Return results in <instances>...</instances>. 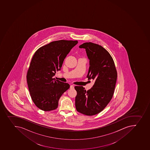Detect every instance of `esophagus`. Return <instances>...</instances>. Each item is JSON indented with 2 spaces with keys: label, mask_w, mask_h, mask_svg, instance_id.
Returning <instances> with one entry per match:
<instances>
[{
  "label": "esophagus",
  "mask_w": 150,
  "mask_h": 150,
  "mask_svg": "<svg viewBox=\"0 0 150 150\" xmlns=\"http://www.w3.org/2000/svg\"><path fill=\"white\" fill-rule=\"evenodd\" d=\"M70 88L71 89H74V86L73 85H71Z\"/></svg>",
  "instance_id": "esophagus-1"
}]
</instances>
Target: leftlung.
Wrapping results in <instances>:
<instances>
[{
    "mask_svg": "<svg viewBox=\"0 0 150 150\" xmlns=\"http://www.w3.org/2000/svg\"><path fill=\"white\" fill-rule=\"evenodd\" d=\"M79 47L85 49L89 59L86 77L95 83L88 91L83 86H74L77 92L76 109L83 115L91 116L103 111L112 98L117 74L112 57L102 46L86 42Z\"/></svg>",
    "mask_w": 150,
    "mask_h": 150,
    "instance_id": "left-lung-1",
    "label": "left lung"
}]
</instances>
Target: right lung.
I'll use <instances>...</instances> for the list:
<instances>
[{"label": "right lung", "instance_id": "obj_1", "mask_svg": "<svg viewBox=\"0 0 150 150\" xmlns=\"http://www.w3.org/2000/svg\"><path fill=\"white\" fill-rule=\"evenodd\" d=\"M77 43V40L53 41L38 49L33 56L26 76L27 85L31 99L40 109L50 111L57 109L59 98L70 88L69 84L53 77Z\"/></svg>", "mask_w": 150, "mask_h": 150}]
</instances>
